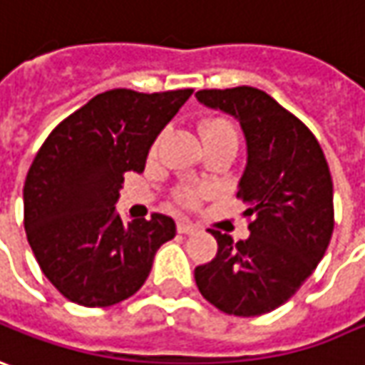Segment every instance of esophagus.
<instances>
[{"label":"esophagus","mask_w":365,"mask_h":365,"mask_svg":"<svg viewBox=\"0 0 365 365\" xmlns=\"http://www.w3.org/2000/svg\"><path fill=\"white\" fill-rule=\"evenodd\" d=\"M177 229L180 235H192L199 231V227L195 225V222H190L188 219H178L177 222Z\"/></svg>","instance_id":"esophagus-1"}]
</instances>
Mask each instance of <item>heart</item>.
Here are the masks:
<instances>
[{"label":"heart","mask_w":365,"mask_h":365,"mask_svg":"<svg viewBox=\"0 0 365 365\" xmlns=\"http://www.w3.org/2000/svg\"><path fill=\"white\" fill-rule=\"evenodd\" d=\"M200 132H202V138L205 144H217V143H229L237 146V128L233 126V122L227 118H209L200 124ZM156 148V144H154ZM207 195V188L200 187V185H182L177 188L175 197L178 202L187 205V207H197L200 200L205 199Z\"/></svg>","instance_id":"b5f03b06"}]
</instances>
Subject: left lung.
<instances>
[{
	"label": "left lung",
	"instance_id": "left-lung-1",
	"mask_svg": "<svg viewBox=\"0 0 365 365\" xmlns=\"http://www.w3.org/2000/svg\"><path fill=\"white\" fill-rule=\"evenodd\" d=\"M199 102L239 120L247 168L237 199L249 209L247 241L209 229L217 257L195 269L200 295L222 314L253 317L295 295L334 233V185L324 150L302 120L251 86L199 90Z\"/></svg>",
	"mask_w": 365,
	"mask_h": 365
}]
</instances>
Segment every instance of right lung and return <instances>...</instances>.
Instances as JSON below:
<instances>
[{
  "label": "right lung",
  "mask_w": 365,
  "mask_h": 365,
  "mask_svg": "<svg viewBox=\"0 0 365 365\" xmlns=\"http://www.w3.org/2000/svg\"><path fill=\"white\" fill-rule=\"evenodd\" d=\"M190 94L102 92L41 144L24 185V227L41 273L66 299L84 307L128 299L177 235L160 212L124 225L114 202L124 175L143 173L154 138Z\"/></svg>",
  "instance_id": "add662e5"
}]
</instances>
